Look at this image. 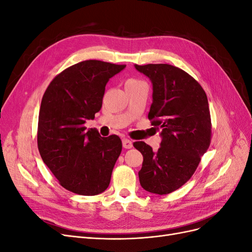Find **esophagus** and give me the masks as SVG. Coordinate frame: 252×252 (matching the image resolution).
Returning a JSON list of instances; mask_svg holds the SVG:
<instances>
[{
  "label": "esophagus",
  "mask_w": 252,
  "mask_h": 252,
  "mask_svg": "<svg viewBox=\"0 0 252 252\" xmlns=\"http://www.w3.org/2000/svg\"><path fill=\"white\" fill-rule=\"evenodd\" d=\"M122 142H123V147L126 148V149H130L132 147V142L129 140V139H126L124 138L123 140H122Z\"/></svg>",
  "instance_id": "obj_1"
}]
</instances>
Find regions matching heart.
Listing matches in <instances>:
<instances>
[{
    "label": "heart",
    "instance_id": "b5f03b06",
    "mask_svg": "<svg viewBox=\"0 0 252 252\" xmlns=\"http://www.w3.org/2000/svg\"><path fill=\"white\" fill-rule=\"evenodd\" d=\"M138 83H140V81L135 79H128L126 81V85H131V84H138Z\"/></svg>",
    "mask_w": 252,
    "mask_h": 252
}]
</instances>
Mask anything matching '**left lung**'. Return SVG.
Listing matches in <instances>:
<instances>
[{"label":"left lung","mask_w":252,"mask_h":252,"mask_svg":"<svg viewBox=\"0 0 252 252\" xmlns=\"http://www.w3.org/2000/svg\"><path fill=\"white\" fill-rule=\"evenodd\" d=\"M134 67L152 83L148 119L161 130L162 138L157 152L145 142L133 143L143 155L140 184L151 193L167 194L192 177L209 147L211 119L207 95L191 75L175 66Z\"/></svg>","instance_id":"left-lung-1"}]
</instances>
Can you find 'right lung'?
Here are the masks:
<instances>
[{"label":"right lung","instance_id":"1","mask_svg":"<svg viewBox=\"0 0 252 252\" xmlns=\"http://www.w3.org/2000/svg\"><path fill=\"white\" fill-rule=\"evenodd\" d=\"M126 65L83 61L51 81L43 95L37 148L61 186L81 195H96L109 186L122 141L103 138L84 124L101 110L105 86Z\"/></svg>","mask_w":252,"mask_h":252}]
</instances>
